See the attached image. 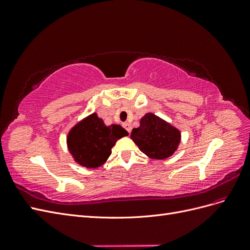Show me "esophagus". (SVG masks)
I'll return each instance as SVG.
<instances>
[{"instance_id":"1","label":"esophagus","mask_w":250,"mask_h":250,"mask_svg":"<svg viewBox=\"0 0 250 250\" xmlns=\"http://www.w3.org/2000/svg\"><path fill=\"white\" fill-rule=\"evenodd\" d=\"M123 126H124V128H125V129L128 131V133H130L131 132V125L129 124V123H124L123 124Z\"/></svg>"}]
</instances>
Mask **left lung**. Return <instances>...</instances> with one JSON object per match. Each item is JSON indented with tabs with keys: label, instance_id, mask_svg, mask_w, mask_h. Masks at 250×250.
<instances>
[{
	"label": "left lung",
	"instance_id": "left-lung-1",
	"mask_svg": "<svg viewBox=\"0 0 250 250\" xmlns=\"http://www.w3.org/2000/svg\"><path fill=\"white\" fill-rule=\"evenodd\" d=\"M130 137L142 152L153 160L171 156L180 142V132L176 128L153 113L141 119L140 127L132 129Z\"/></svg>",
	"mask_w": 250,
	"mask_h": 250
}]
</instances>
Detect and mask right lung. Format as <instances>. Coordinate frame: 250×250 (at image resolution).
<instances>
[{
	"label": "right lung",
	"instance_id": "add662e5",
	"mask_svg": "<svg viewBox=\"0 0 250 250\" xmlns=\"http://www.w3.org/2000/svg\"><path fill=\"white\" fill-rule=\"evenodd\" d=\"M128 132L119 125L106 127L93 113L75 126L67 137V146L75 161L86 168H98L106 162L116 142Z\"/></svg>",
	"mask_w": 250,
	"mask_h": 250
}]
</instances>
